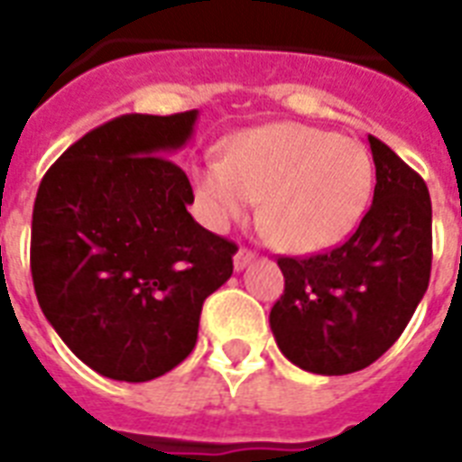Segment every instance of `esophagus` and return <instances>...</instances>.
Returning <instances> with one entry per match:
<instances>
[{"instance_id":"obj_1","label":"esophagus","mask_w":462,"mask_h":462,"mask_svg":"<svg viewBox=\"0 0 462 462\" xmlns=\"http://www.w3.org/2000/svg\"><path fill=\"white\" fill-rule=\"evenodd\" d=\"M252 261H254V254L249 252V249H239V252L235 254V271H245Z\"/></svg>"}]
</instances>
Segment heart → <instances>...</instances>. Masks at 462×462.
Returning a JSON list of instances; mask_svg holds the SVG:
<instances>
[{"mask_svg":"<svg viewBox=\"0 0 462 462\" xmlns=\"http://www.w3.org/2000/svg\"><path fill=\"white\" fill-rule=\"evenodd\" d=\"M194 187L216 227L242 220L263 199L261 220L273 242L319 254L350 237L374 194V160L359 141L304 125L239 134L227 160L194 167Z\"/></svg>","mask_w":462,"mask_h":462,"instance_id":"obj_1","label":"heart"}]
</instances>
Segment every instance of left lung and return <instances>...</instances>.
Returning <instances> with one entry per match:
<instances>
[{
	"label": "left lung",
	"instance_id": "1",
	"mask_svg": "<svg viewBox=\"0 0 462 462\" xmlns=\"http://www.w3.org/2000/svg\"><path fill=\"white\" fill-rule=\"evenodd\" d=\"M372 208L345 245L307 259H278L285 292L271 309L281 352L304 372L365 369L401 337L431 271V201L420 174L369 136Z\"/></svg>",
	"mask_w": 462,
	"mask_h": 462
}]
</instances>
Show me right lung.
<instances>
[{"instance_id":"1","label":"right lung","mask_w":462,"mask_h":462,"mask_svg":"<svg viewBox=\"0 0 462 462\" xmlns=\"http://www.w3.org/2000/svg\"><path fill=\"white\" fill-rule=\"evenodd\" d=\"M199 110L125 115L67 148L40 181L31 273L40 309L76 357L107 379H158L194 350L206 297L237 246L196 223L170 160Z\"/></svg>"}]
</instances>
